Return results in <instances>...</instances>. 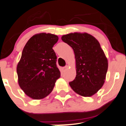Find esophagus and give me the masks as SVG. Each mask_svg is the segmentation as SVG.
I'll use <instances>...</instances> for the list:
<instances>
[{
    "mask_svg": "<svg viewBox=\"0 0 126 126\" xmlns=\"http://www.w3.org/2000/svg\"><path fill=\"white\" fill-rule=\"evenodd\" d=\"M67 68H68V66H67V65H66V66H65V67H63V70H67Z\"/></svg>",
    "mask_w": 126,
    "mask_h": 126,
    "instance_id": "esophagus-1",
    "label": "esophagus"
}]
</instances>
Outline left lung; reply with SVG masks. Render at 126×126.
<instances>
[{
  "mask_svg": "<svg viewBox=\"0 0 126 126\" xmlns=\"http://www.w3.org/2000/svg\"><path fill=\"white\" fill-rule=\"evenodd\" d=\"M61 39L72 47L75 58L77 75L70 86L81 96H92L103 86L108 70V60L100 43L85 32L63 35Z\"/></svg>",
  "mask_w": 126,
  "mask_h": 126,
  "instance_id": "8db88e82",
  "label": "left lung"
}]
</instances>
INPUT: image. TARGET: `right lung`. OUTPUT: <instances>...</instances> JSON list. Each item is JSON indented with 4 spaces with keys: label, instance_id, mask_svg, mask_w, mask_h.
<instances>
[{
    "label": "right lung",
    "instance_id": "add662e5",
    "mask_svg": "<svg viewBox=\"0 0 126 126\" xmlns=\"http://www.w3.org/2000/svg\"><path fill=\"white\" fill-rule=\"evenodd\" d=\"M58 37L49 33H37L26 43L17 65L18 84L24 93L40 100L52 92L61 72L53 47Z\"/></svg>",
    "mask_w": 126,
    "mask_h": 126
}]
</instances>
